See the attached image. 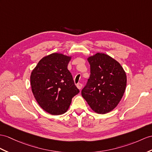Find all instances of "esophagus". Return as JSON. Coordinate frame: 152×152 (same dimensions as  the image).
<instances>
[{
    "label": "esophagus",
    "instance_id": "34e87169",
    "mask_svg": "<svg viewBox=\"0 0 152 152\" xmlns=\"http://www.w3.org/2000/svg\"><path fill=\"white\" fill-rule=\"evenodd\" d=\"M77 87L79 89V90H81V88H82V87H83V85H82V84L79 83L77 84Z\"/></svg>",
    "mask_w": 152,
    "mask_h": 152
}]
</instances>
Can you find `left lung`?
Listing matches in <instances>:
<instances>
[{
    "label": "left lung",
    "instance_id": "obj_1",
    "mask_svg": "<svg viewBox=\"0 0 152 152\" xmlns=\"http://www.w3.org/2000/svg\"><path fill=\"white\" fill-rule=\"evenodd\" d=\"M88 61L90 76L81 94L92 110L105 114L121 101L126 86V75L119 62L106 54L97 53Z\"/></svg>",
    "mask_w": 152,
    "mask_h": 152
}]
</instances>
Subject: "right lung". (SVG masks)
<instances>
[{
  "mask_svg": "<svg viewBox=\"0 0 152 152\" xmlns=\"http://www.w3.org/2000/svg\"><path fill=\"white\" fill-rule=\"evenodd\" d=\"M71 57L54 53L43 57L30 76L33 94L39 106L50 114L67 112L72 99L79 93L68 64Z\"/></svg>",
  "mask_w": 152,
  "mask_h": 152,
  "instance_id": "right-lung-1",
  "label": "right lung"
}]
</instances>
